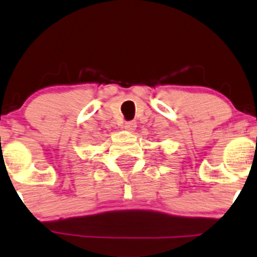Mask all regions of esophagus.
I'll return each mask as SVG.
<instances>
[{
    "label": "esophagus",
    "instance_id": "esophagus-1",
    "mask_svg": "<svg viewBox=\"0 0 257 257\" xmlns=\"http://www.w3.org/2000/svg\"><path fill=\"white\" fill-rule=\"evenodd\" d=\"M137 128V123L136 121L131 120V121H125V124H124V129L128 132H134Z\"/></svg>",
    "mask_w": 257,
    "mask_h": 257
}]
</instances>
